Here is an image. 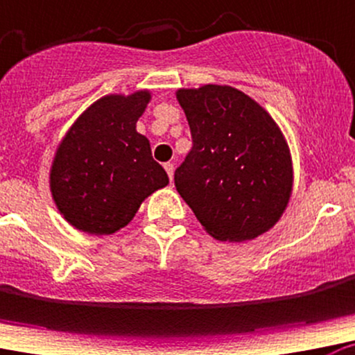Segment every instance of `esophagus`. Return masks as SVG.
I'll return each mask as SVG.
<instances>
[{
    "instance_id": "obj_1",
    "label": "esophagus",
    "mask_w": 355,
    "mask_h": 355,
    "mask_svg": "<svg viewBox=\"0 0 355 355\" xmlns=\"http://www.w3.org/2000/svg\"><path fill=\"white\" fill-rule=\"evenodd\" d=\"M164 170H166L168 177H170V180L173 182V173H175V164L173 163H166L164 164Z\"/></svg>"
}]
</instances>
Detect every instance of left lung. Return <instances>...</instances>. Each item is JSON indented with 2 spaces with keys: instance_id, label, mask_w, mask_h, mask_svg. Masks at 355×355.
I'll use <instances>...</instances> for the list:
<instances>
[{
  "instance_id": "left-lung-1",
  "label": "left lung",
  "mask_w": 355,
  "mask_h": 355,
  "mask_svg": "<svg viewBox=\"0 0 355 355\" xmlns=\"http://www.w3.org/2000/svg\"><path fill=\"white\" fill-rule=\"evenodd\" d=\"M192 133V150L175 187L202 229L229 243L272 229L293 192L286 137L257 101L229 85L175 92Z\"/></svg>"
}]
</instances>
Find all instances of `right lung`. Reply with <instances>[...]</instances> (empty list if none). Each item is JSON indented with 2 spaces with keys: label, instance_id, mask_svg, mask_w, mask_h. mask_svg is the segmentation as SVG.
Listing matches in <instances>:
<instances>
[{
  "label": "right lung",
  "instance_id": "add662e5",
  "mask_svg": "<svg viewBox=\"0 0 355 355\" xmlns=\"http://www.w3.org/2000/svg\"><path fill=\"white\" fill-rule=\"evenodd\" d=\"M153 94H109L78 116L55 150L50 192L74 229L107 236L128 225L140 205L170 184L153 159L150 142L137 132Z\"/></svg>",
  "mask_w": 355,
  "mask_h": 355
}]
</instances>
